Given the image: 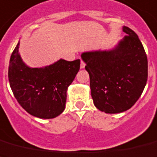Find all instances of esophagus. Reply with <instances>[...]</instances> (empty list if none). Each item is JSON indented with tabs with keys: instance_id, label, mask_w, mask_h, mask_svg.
<instances>
[{
	"instance_id": "obj_1",
	"label": "esophagus",
	"mask_w": 157,
	"mask_h": 157,
	"mask_svg": "<svg viewBox=\"0 0 157 157\" xmlns=\"http://www.w3.org/2000/svg\"><path fill=\"white\" fill-rule=\"evenodd\" d=\"M85 65H86V64H85L84 61H82V60H81V65H80V68H81V69L84 68Z\"/></svg>"
}]
</instances>
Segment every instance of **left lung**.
<instances>
[{
  "label": "left lung",
  "instance_id": "8db88e82",
  "mask_svg": "<svg viewBox=\"0 0 157 157\" xmlns=\"http://www.w3.org/2000/svg\"><path fill=\"white\" fill-rule=\"evenodd\" d=\"M126 36L109 51L83 52L94 105L106 113L128 110L143 93L147 80V58L139 36L127 27Z\"/></svg>",
  "mask_w": 157,
  "mask_h": 157
}]
</instances>
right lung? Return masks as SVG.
Listing matches in <instances>:
<instances>
[{
	"instance_id": "1",
	"label": "right lung",
	"mask_w": 157,
	"mask_h": 157,
	"mask_svg": "<svg viewBox=\"0 0 157 157\" xmlns=\"http://www.w3.org/2000/svg\"><path fill=\"white\" fill-rule=\"evenodd\" d=\"M19 42L12 52L8 77L13 96L31 115L54 118L66 107V91L80 68V60L61 59L44 68H30L21 59Z\"/></svg>"
}]
</instances>
